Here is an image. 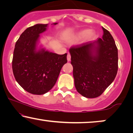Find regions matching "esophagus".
Returning <instances> with one entry per match:
<instances>
[{
	"label": "esophagus",
	"instance_id": "34e87169",
	"mask_svg": "<svg viewBox=\"0 0 133 133\" xmlns=\"http://www.w3.org/2000/svg\"><path fill=\"white\" fill-rule=\"evenodd\" d=\"M70 59H71V56H70V54H68V56H67V59H68V61H70Z\"/></svg>",
	"mask_w": 133,
	"mask_h": 133
}]
</instances>
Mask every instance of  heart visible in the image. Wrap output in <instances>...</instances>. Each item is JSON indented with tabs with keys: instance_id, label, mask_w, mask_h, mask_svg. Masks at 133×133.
I'll use <instances>...</instances> for the list:
<instances>
[{
	"instance_id": "obj_1",
	"label": "heart",
	"mask_w": 133,
	"mask_h": 133,
	"mask_svg": "<svg viewBox=\"0 0 133 133\" xmlns=\"http://www.w3.org/2000/svg\"><path fill=\"white\" fill-rule=\"evenodd\" d=\"M95 36V33L93 30L84 29L80 30L76 33L73 37L74 41H79L84 38L85 41H89L92 40Z\"/></svg>"
}]
</instances>
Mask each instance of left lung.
I'll return each mask as SVG.
<instances>
[{
    "label": "left lung",
    "instance_id": "left-lung-1",
    "mask_svg": "<svg viewBox=\"0 0 133 133\" xmlns=\"http://www.w3.org/2000/svg\"><path fill=\"white\" fill-rule=\"evenodd\" d=\"M102 29V38L69 49L75 88L86 98L102 95L117 73V48L111 33Z\"/></svg>",
    "mask_w": 133,
    "mask_h": 133
}]
</instances>
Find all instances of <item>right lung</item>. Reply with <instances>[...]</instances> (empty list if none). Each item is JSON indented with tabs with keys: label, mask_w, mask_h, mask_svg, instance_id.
<instances>
[{
	"label": "right lung",
	"mask_w": 133,
	"mask_h": 133,
	"mask_svg": "<svg viewBox=\"0 0 133 133\" xmlns=\"http://www.w3.org/2000/svg\"><path fill=\"white\" fill-rule=\"evenodd\" d=\"M58 23H54V25ZM48 24H38L28 27L16 42L12 69L18 84L28 92L42 95L57 81L62 67L68 62L67 54L58 55L42 48L38 49L40 34Z\"/></svg>",
	"instance_id": "right-lung-1"
}]
</instances>
